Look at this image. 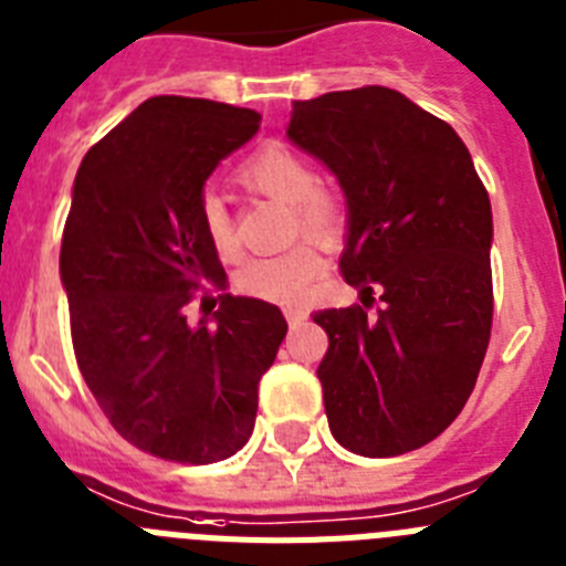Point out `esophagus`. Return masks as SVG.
I'll return each mask as SVG.
<instances>
[{
	"label": "esophagus",
	"mask_w": 566,
	"mask_h": 566,
	"mask_svg": "<svg viewBox=\"0 0 566 566\" xmlns=\"http://www.w3.org/2000/svg\"><path fill=\"white\" fill-rule=\"evenodd\" d=\"M284 318H287V324L296 331V327H302L304 318H307V311L304 307H284Z\"/></svg>",
	"instance_id": "1"
}]
</instances>
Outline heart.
Here are the masks:
<instances>
[{
  "mask_svg": "<svg viewBox=\"0 0 566 566\" xmlns=\"http://www.w3.org/2000/svg\"><path fill=\"white\" fill-rule=\"evenodd\" d=\"M239 185L250 193H259L264 199L282 201L293 208V230L331 242L342 230V199L333 190L318 188L316 167L307 156H302L296 147L284 142H268L242 161ZM199 228L208 239L210 250L219 259L230 262L235 255L233 219L224 208L222 196L205 193L199 199ZM324 270V259L313 244H296L279 255H262V259H248L242 268L233 273L235 293L262 302L290 304L313 287Z\"/></svg>",
  "mask_w": 566,
  "mask_h": 566,
  "instance_id": "obj_1",
  "label": "heart"
}]
</instances>
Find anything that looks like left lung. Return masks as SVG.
<instances>
[{
	"instance_id": "obj_1",
	"label": "left lung",
	"mask_w": 566,
	"mask_h": 566,
	"mask_svg": "<svg viewBox=\"0 0 566 566\" xmlns=\"http://www.w3.org/2000/svg\"><path fill=\"white\" fill-rule=\"evenodd\" d=\"M287 136L350 208L338 270L361 304L313 313L331 338L316 376L333 439L367 459L419 450L453 424L488 353V188L453 127L390 87L293 102Z\"/></svg>"
}]
</instances>
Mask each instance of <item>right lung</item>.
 I'll return each instance as SVG.
<instances>
[{"mask_svg":"<svg viewBox=\"0 0 566 566\" xmlns=\"http://www.w3.org/2000/svg\"><path fill=\"white\" fill-rule=\"evenodd\" d=\"M262 116L154 96L87 150L73 181L59 273L71 342L93 399L122 439L176 464H213L248 444L259 378L287 322L259 298H201L224 268L199 228L205 179ZM217 311L213 312L212 307Z\"/></svg>","mask_w":566,"mask_h":566,"instance_id":"1","label":"right lung"}]
</instances>
